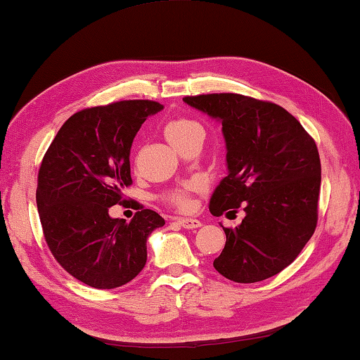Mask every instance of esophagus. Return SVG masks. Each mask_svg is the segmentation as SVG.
<instances>
[{
  "label": "esophagus",
  "mask_w": 360,
  "mask_h": 360,
  "mask_svg": "<svg viewBox=\"0 0 360 360\" xmlns=\"http://www.w3.org/2000/svg\"><path fill=\"white\" fill-rule=\"evenodd\" d=\"M176 221L184 229H198L201 226V221L195 220V218H178Z\"/></svg>",
  "instance_id": "34e87169"
}]
</instances>
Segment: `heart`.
<instances>
[{"instance_id":"1","label":"heart","mask_w":360,"mask_h":360,"mask_svg":"<svg viewBox=\"0 0 360 360\" xmlns=\"http://www.w3.org/2000/svg\"><path fill=\"white\" fill-rule=\"evenodd\" d=\"M164 132L168 142H170L176 150L184 143L190 142V140L202 139L204 134L202 126L198 122H195V120L187 117L172 120V122L165 126ZM192 190L193 184H186L174 190H170V192H167L162 198L174 207L187 209L190 206V192H192Z\"/></svg>"}]
</instances>
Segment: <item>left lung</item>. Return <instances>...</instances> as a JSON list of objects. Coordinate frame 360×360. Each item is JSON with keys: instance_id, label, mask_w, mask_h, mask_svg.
Segmentation results:
<instances>
[{"instance_id": "8db88e82", "label": "left lung", "mask_w": 360, "mask_h": 360, "mask_svg": "<svg viewBox=\"0 0 360 360\" xmlns=\"http://www.w3.org/2000/svg\"><path fill=\"white\" fill-rule=\"evenodd\" d=\"M184 103L221 123L228 176L209 202L220 217L243 209L215 270L234 283L269 279L290 265L319 220L321 165L314 139L281 105L238 94L186 96Z\"/></svg>"}]
</instances>
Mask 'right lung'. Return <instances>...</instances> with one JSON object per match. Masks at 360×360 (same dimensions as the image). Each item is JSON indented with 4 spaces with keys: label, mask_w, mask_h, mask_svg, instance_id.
<instances>
[{
    "label": "right lung",
    "mask_w": 360,
    "mask_h": 360,
    "mask_svg": "<svg viewBox=\"0 0 360 360\" xmlns=\"http://www.w3.org/2000/svg\"><path fill=\"white\" fill-rule=\"evenodd\" d=\"M162 109L156 101L129 100L76 112L41 160L35 200L48 248L63 270L94 288L136 278L146 264L148 236L165 224L140 206L129 223L109 215L132 184V140Z\"/></svg>",
    "instance_id": "obj_1"
}]
</instances>
